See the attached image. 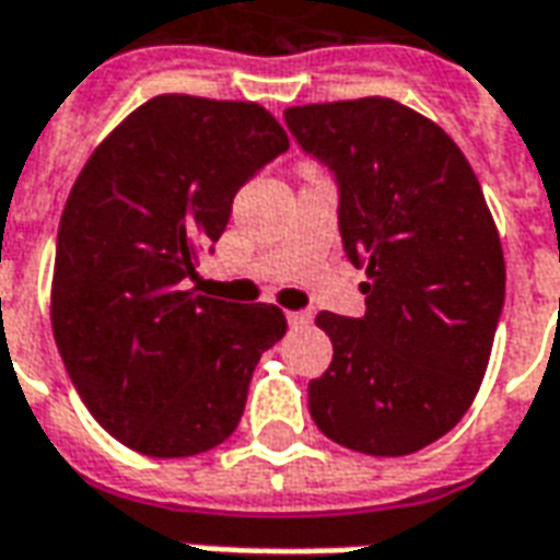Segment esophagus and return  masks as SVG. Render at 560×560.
Here are the masks:
<instances>
[{
    "mask_svg": "<svg viewBox=\"0 0 560 560\" xmlns=\"http://www.w3.org/2000/svg\"><path fill=\"white\" fill-rule=\"evenodd\" d=\"M288 324H291L293 329H303L312 324V315H308V312H288Z\"/></svg>",
    "mask_w": 560,
    "mask_h": 560,
    "instance_id": "obj_1",
    "label": "esophagus"
}]
</instances>
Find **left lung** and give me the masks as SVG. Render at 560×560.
Masks as SVG:
<instances>
[{"label": "left lung", "instance_id": "obj_1", "mask_svg": "<svg viewBox=\"0 0 560 560\" xmlns=\"http://www.w3.org/2000/svg\"><path fill=\"white\" fill-rule=\"evenodd\" d=\"M296 143L339 183V233L369 279L363 317L317 315L332 363L308 384L329 441L408 456L480 389L504 308V252L480 179L444 128L393 98L288 107Z\"/></svg>", "mask_w": 560, "mask_h": 560}]
</instances>
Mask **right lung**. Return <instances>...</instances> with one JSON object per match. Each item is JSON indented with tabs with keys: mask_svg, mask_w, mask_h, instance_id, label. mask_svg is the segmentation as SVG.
Segmentation results:
<instances>
[{
	"mask_svg": "<svg viewBox=\"0 0 560 560\" xmlns=\"http://www.w3.org/2000/svg\"><path fill=\"white\" fill-rule=\"evenodd\" d=\"M284 149L260 104L155 95L80 171L56 236L50 320L71 384L119 444L183 458L236 429L288 320L188 281L236 191Z\"/></svg>",
	"mask_w": 560,
	"mask_h": 560,
	"instance_id": "add662e5",
	"label": "right lung"
}]
</instances>
